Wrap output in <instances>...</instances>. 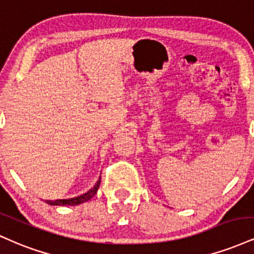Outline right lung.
<instances>
[{"label":"right lung","mask_w":254,"mask_h":254,"mask_svg":"<svg viewBox=\"0 0 254 254\" xmlns=\"http://www.w3.org/2000/svg\"><path fill=\"white\" fill-rule=\"evenodd\" d=\"M99 186H100V179L97 181L96 186H94L91 190H88L87 193H85L84 195H80V196L73 197V198H65V200H56V201L50 200V201H46V202L52 204V206H77V204L84 203L86 202V201L91 200V198L96 195Z\"/></svg>","instance_id":"add662e5"}]
</instances>
